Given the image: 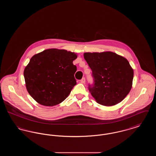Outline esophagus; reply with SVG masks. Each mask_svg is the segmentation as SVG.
<instances>
[{
    "mask_svg": "<svg viewBox=\"0 0 156 156\" xmlns=\"http://www.w3.org/2000/svg\"><path fill=\"white\" fill-rule=\"evenodd\" d=\"M80 82H81V83H84L85 82V78H82Z\"/></svg>",
    "mask_w": 156,
    "mask_h": 156,
    "instance_id": "34e87169",
    "label": "esophagus"
}]
</instances>
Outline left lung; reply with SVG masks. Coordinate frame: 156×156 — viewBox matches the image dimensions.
<instances>
[{
    "mask_svg": "<svg viewBox=\"0 0 156 156\" xmlns=\"http://www.w3.org/2000/svg\"><path fill=\"white\" fill-rule=\"evenodd\" d=\"M94 83L88 89L97 102L113 106L122 101L132 87L133 69L129 61L115 52H85Z\"/></svg>",
    "mask_w": 156,
    "mask_h": 156,
    "instance_id": "1",
    "label": "left lung"
}]
</instances>
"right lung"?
Segmentation results:
<instances>
[{
  "label": "right lung",
  "instance_id": "right-lung-1",
  "mask_svg": "<svg viewBox=\"0 0 156 156\" xmlns=\"http://www.w3.org/2000/svg\"><path fill=\"white\" fill-rule=\"evenodd\" d=\"M75 52L47 49L33 55L24 71L29 94L38 104L52 106L61 103L76 84L73 63Z\"/></svg>",
  "mask_w": 156,
  "mask_h": 156
}]
</instances>
